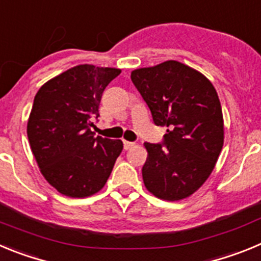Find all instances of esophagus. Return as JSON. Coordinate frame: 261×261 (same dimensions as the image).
I'll return each mask as SVG.
<instances>
[{"label": "esophagus", "mask_w": 261, "mask_h": 261, "mask_svg": "<svg viewBox=\"0 0 261 261\" xmlns=\"http://www.w3.org/2000/svg\"><path fill=\"white\" fill-rule=\"evenodd\" d=\"M132 146H135V142L125 141V140H124V149H125V150H128V149H130V147H132Z\"/></svg>", "instance_id": "34e87169"}]
</instances>
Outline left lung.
Returning <instances> with one entry per match:
<instances>
[{
  "label": "left lung",
  "instance_id": "1",
  "mask_svg": "<svg viewBox=\"0 0 261 261\" xmlns=\"http://www.w3.org/2000/svg\"><path fill=\"white\" fill-rule=\"evenodd\" d=\"M130 78L154 124L167 126L162 142H145V187L162 200L186 199L208 179L222 150L223 117L216 89L201 73L174 60L136 69Z\"/></svg>",
  "mask_w": 261,
  "mask_h": 261
}]
</instances>
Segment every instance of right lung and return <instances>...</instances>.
Masks as SVG:
<instances>
[{
    "label": "right lung",
    "mask_w": 261,
    "mask_h": 261,
    "mask_svg": "<svg viewBox=\"0 0 261 261\" xmlns=\"http://www.w3.org/2000/svg\"><path fill=\"white\" fill-rule=\"evenodd\" d=\"M120 69L78 65L48 81L34 99L27 124L43 176L60 193L87 197L110 177L123 142L95 136L100 98Z\"/></svg>",
    "instance_id": "add662e5"
}]
</instances>
